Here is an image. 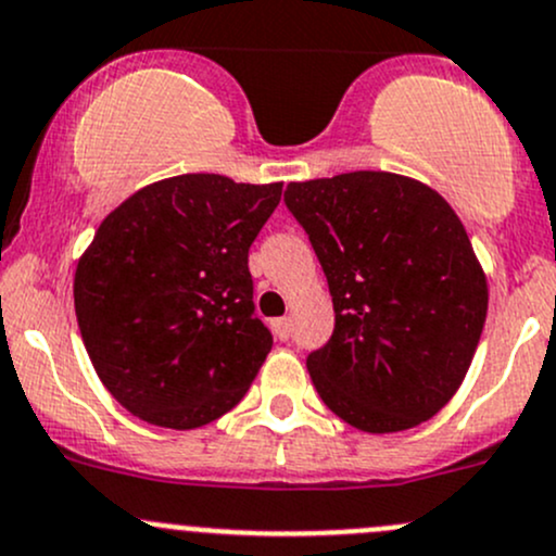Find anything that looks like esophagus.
<instances>
[{"instance_id":"esophagus-1","label":"esophagus","mask_w":556,"mask_h":556,"mask_svg":"<svg viewBox=\"0 0 556 556\" xmlns=\"http://www.w3.org/2000/svg\"><path fill=\"white\" fill-rule=\"evenodd\" d=\"M271 330L279 341H288L290 332H293V325H290L288 317H279V319H271Z\"/></svg>"}]
</instances>
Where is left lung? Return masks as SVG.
<instances>
[{
    "label": "left lung",
    "mask_w": 556,
    "mask_h": 556,
    "mask_svg": "<svg viewBox=\"0 0 556 556\" xmlns=\"http://www.w3.org/2000/svg\"><path fill=\"white\" fill-rule=\"evenodd\" d=\"M285 204L336 308L330 341L306 359L325 405L370 434L437 416L488 314V282L453 207L418 180L376 170L290 184Z\"/></svg>",
    "instance_id": "left-lung-1"
}]
</instances>
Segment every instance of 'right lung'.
<instances>
[{
    "instance_id": "obj_1",
    "label": "right lung",
    "mask_w": 556,
    "mask_h": 556,
    "mask_svg": "<svg viewBox=\"0 0 556 556\" xmlns=\"http://www.w3.org/2000/svg\"><path fill=\"white\" fill-rule=\"evenodd\" d=\"M282 184L189 173L122 202L74 277L81 341L122 407L165 429L229 413L271 352L248 266Z\"/></svg>"
}]
</instances>
